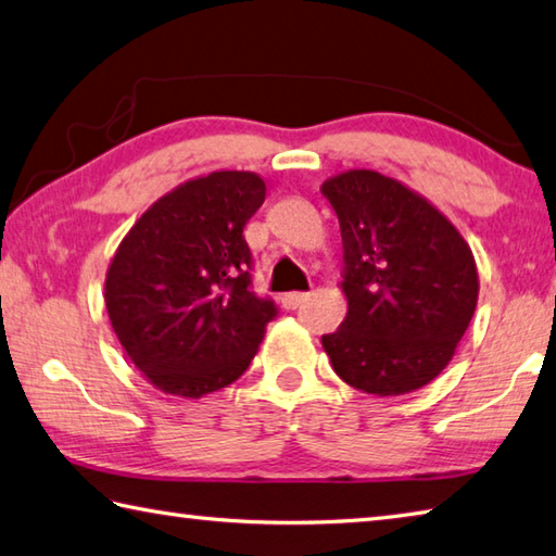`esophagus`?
Wrapping results in <instances>:
<instances>
[{"mask_svg": "<svg viewBox=\"0 0 556 556\" xmlns=\"http://www.w3.org/2000/svg\"><path fill=\"white\" fill-rule=\"evenodd\" d=\"M306 299H308V291H289V294L281 296V306H285L287 311H294L304 304Z\"/></svg>", "mask_w": 556, "mask_h": 556, "instance_id": "esophagus-1", "label": "esophagus"}]
</instances>
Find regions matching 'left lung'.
Here are the masks:
<instances>
[{"label": "left lung", "instance_id": "left-lung-1", "mask_svg": "<svg viewBox=\"0 0 556 556\" xmlns=\"http://www.w3.org/2000/svg\"><path fill=\"white\" fill-rule=\"evenodd\" d=\"M340 220L348 316L323 336L336 375L365 393L401 396L435 379L479 299L471 248L399 179L350 169L323 181Z\"/></svg>", "mask_w": 556, "mask_h": 556}]
</instances>
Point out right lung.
Listing matches in <instances>:
<instances>
[{
  "label": "right lung",
  "instance_id": "obj_1",
  "mask_svg": "<svg viewBox=\"0 0 556 556\" xmlns=\"http://www.w3.org/2000/svg\"><path fill=\"white\" fill-rule=\"evenodd\" d=\"M255 173L224 169L157 199L106 271L111 328L155 389L199 399L250 367L277 316L252 291L243 228L265 201Z\"/></svg>",
  "mask_w": 556,
  "mask_h": 556
}]
</instances>
